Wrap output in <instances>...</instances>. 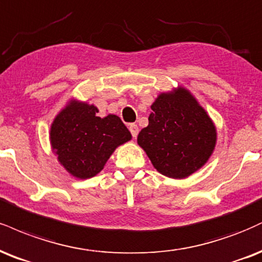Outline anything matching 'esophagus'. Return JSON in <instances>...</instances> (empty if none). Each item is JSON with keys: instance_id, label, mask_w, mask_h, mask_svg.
Instances as JSON below:
<instances>
[{"instance_id": "esophagus-1", "label": "esophagus", "mask_w": 262, "mask_h": 262, "mask_svg": "<svg viewBox=\"0 0 262 262\" xmlns=\"http://www.w3.org/2000/svg\"><path fill=\"white\" fill-rule=\"evenodd\" d=\"M129 132H130V133H132V137L137 138L138 133H139V128H138L137 124L132 123V124H129Z\"/></svg>"}]
</instances>
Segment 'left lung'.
<instances>
[{
    "label": "left lung",
    "mask_w": 262,
    "mask_h": 262,
    "mask_svg": "<svg viewBox=\"0 0 262 262\" xmlns=\"http://www.w3.org/2000/svg\"><path fill=\"white\" fill-rule=\"evenodd\" d=\"M138 144L160 173L182 179L201 168L216 145V128L194 96L179 88L159 95Z\"/></svg>",
    "instance_id": "obj_1"
}]
</instances>
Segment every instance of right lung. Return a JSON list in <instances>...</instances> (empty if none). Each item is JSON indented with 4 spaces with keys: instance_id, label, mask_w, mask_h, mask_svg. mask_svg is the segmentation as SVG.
Instances as JSON below:
<instances>
[{
    "instance_id": "right-lung-1",
    "label": "right lung",
    "mask_w": 262,
    "mask_h": 262,
    "mask_svg": "<svg viewBox=\"0 0 262 262\" xmlns=\"http://www.w3.org/2000/svg\"><path fill=\"white\" fill-rule=\"evenodd\" d=\"M94 105L73 101L55 118L50 140L58 161L74 177L91 178L103 168L119 145L132 139L121 118L97 117Z\"/></svg>"
}]
</instances>
